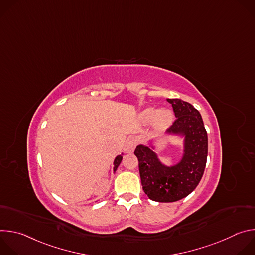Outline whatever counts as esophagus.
Returning a JSON list of instances; mask_svg holds the SVG:
<instances>
[{
  "mask_svg": "<svg viewBox=\"0 0 255 255\" xmlns=\"http://www.w3.org/2000/svg\"><path fill=\"white\" fill-rule=\"evenodd\" d=\"M137 144H138V139H137L136 137H130V138L127 140L126 145H125L126 151H127V152H132V151L135 149Z\"/></svg>",
  "mask_w": 255,
  "mask_h": 255,
  "instance_id": "obj_1",
  "label": "esophagus"
}]
</instances>
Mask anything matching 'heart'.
I'll list each match as a JSON object with an SVG mask.
<instances>
[{"instance_id": "b5f03b06", "label": "heart", "mask_w": 255, "mask_h": 255, "mask_svg": "<svg viewBox=\"0 0 255 255\" xmlns=\"http://www.w3.org/2000/svg\"><path fill=\"white\" fill-rule=\"evenodd\" d=\"M140 118L144 123H150L154 120L157 129H165L171 124L173 115L168 109H161V110L156 111L154 108H147L141 112Z\"/></svg>"}]
</instances>
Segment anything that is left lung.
Returning a JSON list of instances; mask_svg holds the SVG:
<instances>
[{
	"mask_svg": "<svg viewBox=\"0 0 255 255\" xmlns=\"http://www.w3.org/2000/svg\"><path fill=\"white\" fill-rule=\"evenodd\" d=\"M167 102L176 117L167 133L185 137L183 158L173 166H166L147 146L138 145L134 151L144 193L150 200L161 203L184 199L197 188L208 155V136L200 112L183 100L167 99Z\"/></svg>",
	"mask_w": 255,
	"mask_h": 255,
	"instance_id": "1",
	"label": "left lung"
}]
</instances>
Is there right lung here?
<instances>
[{"mask_svg": "<svg viewBox=\"0 0 255 255\" xmlns=\"http://www.w3.org/2000/svg\"><path fill=\"white\" fill-rule=\"evenodd\" d=\"M122 155H118L116 158H115V160H114V171L117 169V167L119 166V164H120V162H121V160H122Z\"/></svg>", "mask_w": 255, "mask_h": 255, "instance_id": "add662e5", "label": "right lung"}]
</instances>
